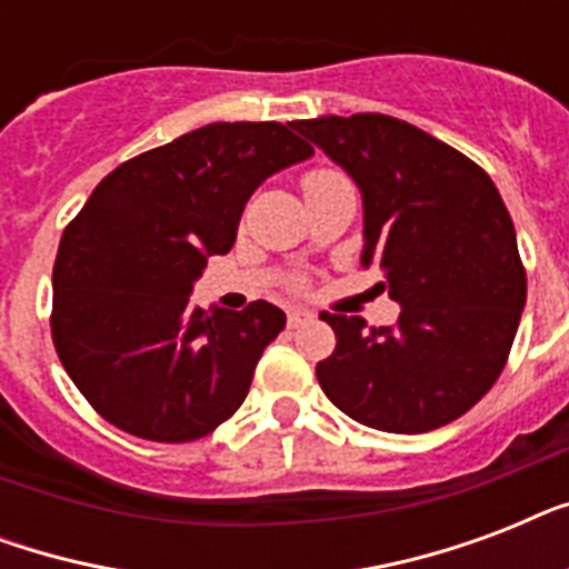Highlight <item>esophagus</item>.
Masks as SVG:
<instances>
[{
    "label": "esophagus",
    "instance_id": "34e87169",
    "mask_svg": "<svg viewBox=\"0 0 569 569\" xmlns=\"http://www.w3.org/2000/svg\"><path fill=\"white\" fill-rule=\"evenodd\" d=\"M286 319H289V328H301V325H310L316 316L310 310H303V307H292V310L286 312Z\"/></svg>",
    "mask_w": 569,
    "mask_h": 569
}]
</instances>
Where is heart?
Instances as JSON below:
<instances>
[{"mask_svg": "<svg viewBox=\"0 0 569 569\" xmlns=\"http://www.w3.org/2000/svg\"><path fill=\"white\" fill-rule=\"evenodd\" d=\"M325 177H333V173H330V171H312V173H307V177H303V189H310L312 182L325 180Z\"/></svg>", "mask_w": 569, "mask_h": 569, "instance_id": "obj_1", "label": "heart"}]
</instances>
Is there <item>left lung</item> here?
I'll return each instance as SVG.
<instances>
[{"mask_svg": "<svg viewBox=\"0 0 569 569\" xmlns=\"http://www.w3.org/2000/svg\"><path fill=\"white\" fill-rule=\"evenodd\" d=\"M363 197V266L401 307L392 328L321 312L337 351L325 396L389 433L449 425L493 387L526 307L517 232L493 180L467 156L389 114L295 120Z\"/></svg>", "mask_w": 569, "mask_h": 569, "instance_id": "left-lung-1", "label": "left lung"}]
</instances>
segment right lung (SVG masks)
Listing matches in <instances>:
<instances>
[{
  "instance_id": "add662e5",
  "label": "right lung",
  "mask_w": 569,
  "mask_h": 569,
  "mask_svg": "<svg viewBox=\"0 0 569 569\" xmlns=\"http://www.w3.org/2000/svg\"><path fill=\"white\" fill-rule=\"evenodd\" d=\"M292 123H209L129 159L93 189L52 268V342L120 431L189 442L230 419L286 312L191 307L206 259L236 241L250 194L312 147Z\"/></svg>"
}]
</instances>
